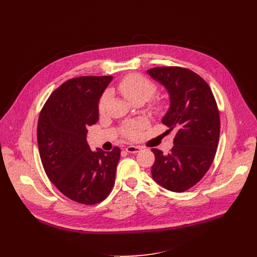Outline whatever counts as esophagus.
<instances>
[{
    "mask_svg": "<svg viewBox=\"0 0 257 257\" xmlns=\"http://www.w3.org/2000/svg\"><path fill=\"white\" fill-rule=\"evenodd\" d=\"M141 150H142V148L139 147V146H128V147L126 148V151H127L128 153H133V154L141 152Z\"/></svg>",
    "mask_w": 257,
    "mask_h": 257,
    "instance_id": "34e87169",
    "label": "esophagus"
}]
</instances>
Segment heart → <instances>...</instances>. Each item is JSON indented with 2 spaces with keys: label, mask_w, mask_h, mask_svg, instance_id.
Instances as JSON below:
<instances>
[{
  "label": "heart",
  "mask_w": 257,
  "mask_h": 257,
  "mask_svg": "<svg viewBox=\"0 0 257 257\" xmlns=\"http://www.w3.org/2000/svg\"><path fill=\"white\" fill-rule=\"evenodd\" d=\"M118 91L131 103L136 102H146L150 100L156 91V86L150 80L143 77L140 74H130L124 77L119 81L117 85ZM111 93L110 91H105L99 102V111L104 112L106 105L110 99ZM154 108L156 110H160L163 108V103L160 101L154 102ZM147 123L145 120H134L131 123H128L123 128V134L130 139L136 140L140 137L141 131L145 128Z\"/></svg>",
  "instance_id": "heart-1"
}]
</instances>
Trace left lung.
I'll return each instance as SVG.
<instances>
[{
  "mask_svg": "<svg viewBox=\"0 0 257 257\" xmlns=\"http://www.w3.org/2000/svg\"><path fill=\"white\" fill-rule=\"evenodd\" d=\"M170 94V108L161 119L176 130L171 153L152 149L155 182L175 193L187 191L210 168L220 138V114L208 84L198 74L179 66L148 70Z\"/></svg>",
  "mask_w": 257,
  "mask_h": 257,
  "instance_id": "1",
  "label": "left lung"
}]
</instances>
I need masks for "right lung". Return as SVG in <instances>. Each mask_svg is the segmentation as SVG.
Returning a JSON list of instances; mask_svg holds the SVG:
<instances>
[{
    "label": "right lung",
    "instance_id": "1",
    "mask_svg": "<svg viewBox=\"0 0 257 257\" xmlns=\"http://www.w3.org/2000/svg\"><path fill=\"white\" fill-rule=\"evenodd\" d=\"M112 76H83L65 81L40 111L37 143L48 178L59 192L93 205L110 194L120 157L118 147L90 150L87 127L99 119V100Z\"/></svg>",
    "mask_w": 257,
    "mask_h": 257
}]
</instances>
